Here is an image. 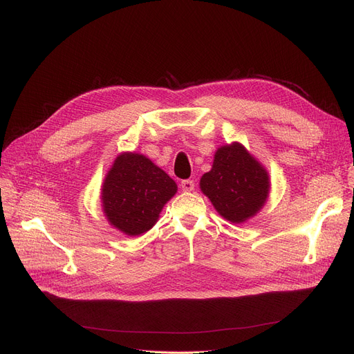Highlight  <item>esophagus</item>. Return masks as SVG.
<instances>
[{
    "label": "esophagus",
    "mask_w": 354,
    "mask_h": 354,
    "mask_svg": "<svg viewBox=\"0 0 354 354\" xmlns=\"http://www.w3.org/2000/svg\"><path fill=\"white\" fill-rule=\"evenodd\" d=\"M180 188H182L183 192H192L195 189V183H194V180H189V179L182 180L180 182Z\"/></svg>",
    "instance_id": "1"
}]
</instances>
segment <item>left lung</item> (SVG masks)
<instances>
[{
  "instance_id": "left-lung-1",
  "label": "left lung",
  "mask_w": 354,
  "mask_h": 354,
  "mask_svg": "<svg viewBox=\"0 0 354 354\" xmlns=\"http://www.w3.org/2000/svg\"><path fill=\"white\" fill-rule=\"evenodd\" d=\"M199 188L222 218L243 224L263 209L271 182L264 165L243 143L232 142L216 149L211 171L202 175Z\"/></svg>"
}]
</instances>
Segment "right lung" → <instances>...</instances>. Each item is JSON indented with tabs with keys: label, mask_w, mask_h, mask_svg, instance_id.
<instances>
[{
	"label": "right lung",
	"mask_w": 354,
	"mask_h": 354,
	"mask_svg": "<svg viewBox=\"0 0 354 354\" xmlns=\"http://www.w3.org/2000/svg\"><path fill=\"white\" fill-rule=\"evenodd\" d=\"M176 191L175 180L151 159L122 152L102 183V211L111 227L127 236H138L156 224L165 203Z\"/></svg>",
	"instance_id": "1"
}]
</instances>
